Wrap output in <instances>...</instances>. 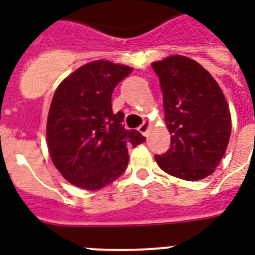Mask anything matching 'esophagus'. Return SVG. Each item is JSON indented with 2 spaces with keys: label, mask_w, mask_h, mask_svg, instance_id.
<instances>
[{
  "label": "esophagus",
  "mask_w": 255,
  "mask_h": 255,
  "mask_svg": "<svg viewBox=\"0 0 255 255\" xmlns=\"http://www.w3.org/2000/svg\"><path fill=\"white\" fill-rule=\"evenodd\" d=\"M149 126H150V123H149L148 121H145V122H144V123L141 124V126H140V127H138V132L144 134V136H148Z\"/></svg>",
  "instance_id": "obj_1"
}]
</instances>
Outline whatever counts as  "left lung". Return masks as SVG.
<instances>
[{"label": "left lung", "instance_id": "1", "mask_svg": "<svg viewBox=\"0 0 255 255\" xmlns=\"http://www.w3.org/2000/svg\"><path fill=\"white\" fill-rule=\"evenodd\" d=\"M160 78L170 149L156 154L165 173L185 181L212 174L225 154L232 122L215 78L195 60L173 55L152 64Z\"/></svg>", "mask_w": 255, "mask_h": 255}]
</instances>
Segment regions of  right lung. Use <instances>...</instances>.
I'll return each instance as SVG.
<instances>
[{"instance_id": "1", "label": "right lung", "mask_w": 255, "mask_h": 255, "mask_svg": "<svg viewBox=\"0 0 255 255\" xmlns=\"http://www.w3.org/2000/svg\"><path fill=\"white\" fill-rule=\"evenodd\" d=\"M132 68L97 60L82 65L59 85L47 121L53 165L68 182L85 190L113 183L128 166L127 146L145 137L123 127L124 114L113 113L111 94Z\"/></svg>"}]
</instances>
